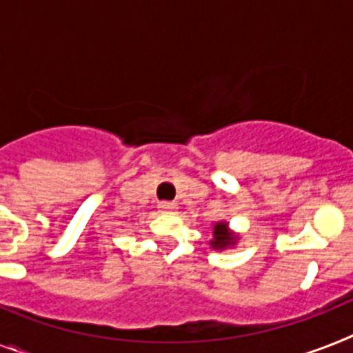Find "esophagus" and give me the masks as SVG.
<instances>
[{
  "label": "esophagus",
  "mask_w": 353,
  "mask_h": 353,
  "mask_svg": "<svg viewBox=\"0 0 353 353\" xmlns=\"http://www.w3.org/2000/svg\"><path fill=\"white\" fill-rule=\"evenodd\" d=\"M159 209L162 212H173L174 209H176V203H173V202H162V203H159Z\"/></svg>",
  "instance_id": "esophagus-1"
}]
</instances>
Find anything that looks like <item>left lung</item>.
Wrapping results in <instances>:
<instances>
[{
	"label": "left lung",
	"instance_id": "8db88e82",
	"mask_svg": "<svg viewBox=\"0 0 353 353\" xmlns=\"http://www.w3.org/2000/svg\"><path fill=\"white\" fill-rule=\"evenodd\" d=\"M234 243H236V236L229 231V223L227 222L214 223V227H212V240H211L212 249L222 250V249H227V247L234 245Z\"/></svg>",
	"mask_w": 353,
	"mask_h": 353
}]
</instances>
